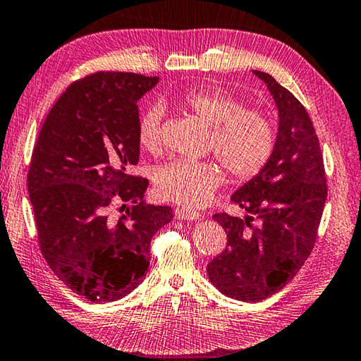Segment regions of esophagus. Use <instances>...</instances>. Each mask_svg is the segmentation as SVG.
<instances>
[{"label": "esophagus", "mask_w": 361, "mask_h": 361, "mask_svg": "<svg viewBox=\"0 0 361 361\" xmlns=\"http://www.w3.org/2000/svg\"><path fill=\"white\" fill-rule=\"evenodd\" d=\"M175 215L178 216L180 219H186V221H194V219H199L200 218V213L191 210V209H186V207H178V209L175 210Z\"/></svg>", "instance_id": "obj_1"}]
</instances>
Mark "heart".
I'll return each instance as SVG.
<instances>
[{"instance_id": "heart-1", "label": "heart", "mask_w": 361, "mask_h": 361, "mask_svg": "<svg viewBox=\"0 0 361 361\" xmlns=\"http://www.w3.org/2000/svg\"><path fill=\"white\" fill-rule=\"evenodd\" d=\"M180 105L210 127L207 149L213 152L232 178L252 180L271 159L276 130L266 113L243 106L240 99L216 85L185 90ZM142 149L159 151L162 145V111L152 106L142 114L137 127ZM223 181V172L212 159H175L157 170L156 191L161 197L186 207L205 205Z\"/></svg>"}]
</instances>
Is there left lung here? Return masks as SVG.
I'll use <instances>...</instances> for the list:
<instances>
[{
    "label": "left lung",
    "instance_id": "obj_1",
    "mask_svg": "<svg viewBox=\"0 0 361 361\" xmlns=\"http://www.w3.org/2000/svg\"><path fill=\"white\" fill-rule=\"evenodd\" d=\"M253 73L279 108L276 148L266 167L231 197L250 215H213L228 247L207 266L223 295L245 302L272 296L296 276L315 245L328 194L319 137L302 103L271 75Z\"/></svg>",
    "mask_w": 361,
    "mask_h": 361
}]
</instances>
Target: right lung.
<instances>
[{
	"mask_svg": "<svg viewBox=\"0 0 361 361\" xmlns=\"http://www.w3.org/2000/svg\"><path fill=\"white\" fill-rule=\"evenodd\" d=\"M157 81L124 71L78 79L36 140L27 188L41 253L92 302L116 301L142 283L152 235L173 218L172 207L146 205L148 180L130 175L140 156L137 102Z\"/></svg>",
	"mask_w": 361,
	"mask_h": 361,
	"instance_id": "1",
	"label": "right lung"
}]
</instances>
